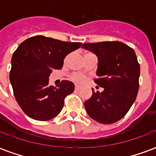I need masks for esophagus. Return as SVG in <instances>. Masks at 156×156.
<instances>
[{"label":"esophagus","mask_w":156,"mask_h":156,"mask_svg":"<svg viewBox=\"0 0 156 156\" xmlns=\"http://www.w3.org/2000/svg\"><path fill=\"white\" fill-rule=\"evenodd\" d=\"M75 89H76V90H79V89H80V87H79V86H75Z\"/></svg>","instance_id":"1"}]
</instances>
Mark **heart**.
<instances>
[{
	"mask_svg": "<svg viewBox=\"0 0 156 156\" xmlns=\"http://www.w3.org/2000/svg\"><path fill=\"white\" fill-rule=\"evenodd\" d=\"M72 80L77 83H83L85 81V77L80 73H74L72 76Z\"/></svg>",
	"mask_w": 156,
	"mask_h": 156,
	"instance_id": "b5f03b06",
	"label": "heart"
}]
</instances>
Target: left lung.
Instances as JSON below:
<instances>
[{
    "instance_id": "left-lung-1",
    "label": "left lung",
    "mask_w": 156,
    "mask_h": 156,
    "mask_svg": "<svg viewBox=\"0 0 156 156\" xmlns=\"http://www.w3.org/2000/svg\"><path fill=\"white\" fill-rule=\"evenodd\" d=\"M83 48L98 57L94 82L104 91L95 93L85 101L88 115L102 124H113L126 115L139 90L140 68L134 49L120 41L84 43Z\"/></svg>"
}]
</instances>
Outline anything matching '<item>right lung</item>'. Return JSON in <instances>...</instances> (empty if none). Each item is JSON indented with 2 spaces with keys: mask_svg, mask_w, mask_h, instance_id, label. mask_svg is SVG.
I'll return each mask as SVG.
<instances>
[{
  "mask_svg": "<svg viewBox=\"0 0 156 156\" xmlns=\"http://www.w3.org/2000/svg\"><path fill=\"white\" fill-rule=\"evenodd\" d=\"M81 45L44 36L32 37L19 45L12 55L10 82L16 101L27 116L47 121L61 112L74 84L63 80L54 87L49 85L48 78L51 70L61 69L65 57Z\"/></svg>",
  "mask_w": 156,
  "mask_h": 156,
  "instance_id": "add662e5",
  "label": "right lung"
}]
</instances>
